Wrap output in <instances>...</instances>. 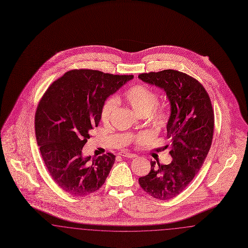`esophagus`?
Returning <instances> with one entry per match:
<instances>
[{
  "mask_svg": "<svg viewBox=\"0 0 248 248\" xmlns=\"http://www.w3.org/2000/svg\"><path fill=\"white\" fill-rule=\"evenodd\" d=\"M119 155H121V156H123V157H125V158H129V159H132V158H136L138 155L135 154H132V153H128V152H122V153H120Z\"/></svg>",
  "mask_w": 248,
  "mask_h": 248,
  "instance_id": "obj_1",
  "label": "esophagus"
}]
</instances>
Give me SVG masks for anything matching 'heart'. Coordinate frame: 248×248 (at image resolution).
<instances>
[{
	"mask_svg": "<svg viewBox=\"0 0 248 248\" xmlns=\"http://www.w3.org/2000/svg\"><path fill=\"white\" fill-rule=\"evenodd\" d=\"M124 99L132 108L141 116H148L152 120L155 127H165L169 120V111L164 106H159V96L151 88L138 84L130 87L124 94ZM118 105V100L115 96H109L103 102L100 109V120L108 123ZM148 137L147 133H141L138 136L139 140Z\"/></svg>",
	"mask_w": 248,
	"mask_h": 248,
	"instance_id": "b5f03b06",
	"label": "heart"
}]
</instances>
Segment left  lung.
<instances>
[{
  "mask_svg": "<svg viewBox=\"0 0 248 248\" xmlns=\"http://www.w3.org/2000/svg\"><path fill=\"white\" fill-rule=\"evenodd\" d=\"M145 83L164 89L170 101L171 114L166 129L171 144L172 163L151 161V171L140 177L143 190L158 200L176 197L199 172L212 144L214 110L204 87L193 77L175 71L141 73Z\"/></svg>",
  "mask_w": 248,
  "mask_h": 248,
  "instance_id": "1",
  "label": "left lung"
}]
</instances>
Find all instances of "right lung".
Instances as JSON below:
<instances>
[{"mask_svg": "<svg viewBox=\"0 0 248 248\" xmlns=\"http://www.w3.org/2000/svg\"><path fill=\"white\" fill-rule=\"evenodd\" d=\"M133 77L71 70L42 96L34 121L37 144L49 175L71 195L83 197L105 183L115 155L84 157L82 150L100 121L103 102Z\"/></svg>", "mask_w": 248, "mask_h": 248, "instance_id": "right-lung-1", "label": "right lung"}]
</instances>
